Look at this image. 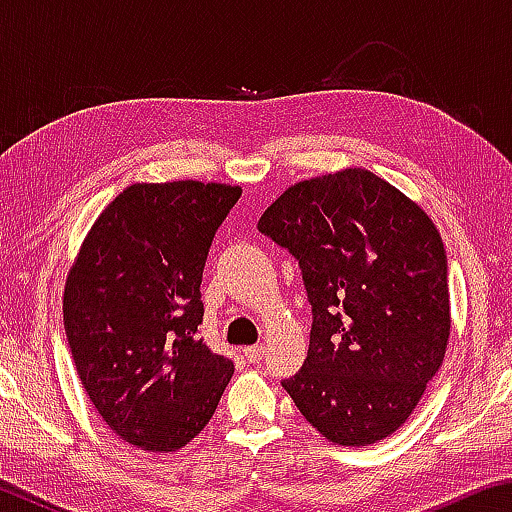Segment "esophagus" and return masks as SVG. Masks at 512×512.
<instances>
[{
    "label": "esophagus",
    "mask_w": 512,
    "mask_h": 512,
    "mask_svg": "<svg viewBox=\"0 0 512 512\" xmlns=\"http://www.w3.org/2000/svg\"><path fill=\"white\" fill-rule=\"evenodd\" d=\"M264 352H266L264 345L257 343V345H250V348L244 350V357H246L250 363H259V361H262V357H264Z\"/></svg>",
    "instance_id": "34e87169"
}]
</instances>
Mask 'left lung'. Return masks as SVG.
I'll return each mask as SVG.
<instances>
[{"instance_id": "8db88e82", "label": "left lung", "mask_w": 512, "mask_h": 512, "mask_svg": "<svg viewBox=\"0 0 512 512\" xmlns=\"http://www.w3.org/2000/svg\"><path fill=\"white\" fill-rule=\"evenodd\" d=\"M257 228L298 259L314 318L284 391L329 443L388 438L445 359L452 320L436 225L384 178L345 169L289 187Z\"/></svg>"}]
</instances>
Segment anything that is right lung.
Returning <instances> with one entry per match:
<instances>
[{"label":"right lung","mask_w":512,"mask_h":512,"mask_svg":"<svg viewBox=\"0 0 512 512\" xmlns=\"http://www.w3.org/2000/svg\"><path fill=\"white\" fill-rule=\"evenodd\" d=\"M241 187L198 180L126 187L69 268L65 334L85 393L144 452L203 431L235 372L198 336L212 239Z\"/></svg>","instance_id":"1"}]
</instances>
